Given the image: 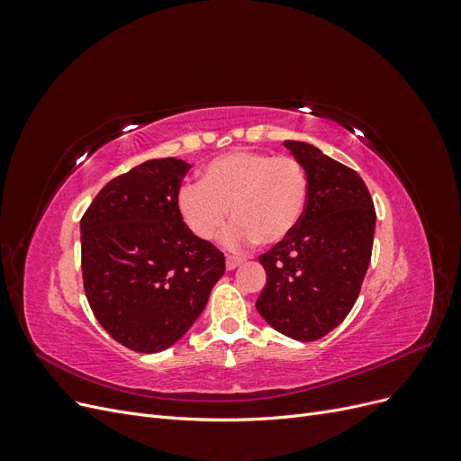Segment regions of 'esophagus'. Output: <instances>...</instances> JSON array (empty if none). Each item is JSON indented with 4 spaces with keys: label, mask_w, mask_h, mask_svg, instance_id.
<instances>
[{
    "label": "esophagus",
    "mask_w": 461,
    "mask_h": 461,
    "mask_svg": "<svg viewBox=\"0 0 461 461\" xmlns=\"http://www.w3.org/2000/svg\"><path fill=\"white\" fill-rule=\"evenodd\" d=\"M244 261H246L244 256H232V254H229V256H227V269L232 271V269L239 267V265L244 263Z\"/></svg>",
    "instance_id": "obj_1"
}]
</instances>
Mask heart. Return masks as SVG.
Here are the masks:
<instances>
[{"instance_id":"heart-1","label":"heart","mask_w":461,"mask_h":461,"mask_svg":"<svg viewBox=\"0 0 461 461\" xmlns=\"http://www.w3.org/2000/svg\"><path fill=\"white\" fill-rule=\"evenodd\" d=\"M310 178L290 156L239 149L209 161L200 185L176 192V212L200 240H213L230 217L229 246L258 240L263 246L285 242L298 229L308 207Z\"/></svg>"}]
</instances>
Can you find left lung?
<instances>
[{"label":"left lung","mask_w":461,"mask_h":461,"mask_svg":"<svg viewBox=\"0 0 461 461\" xmlns=\"http://www.w3.org/2000/svg\"><path fill=\"white\" fill-rule=\"evenodd\" d=\"M310 178L298 229L259 256L267 283L256 308L286 337L312 342L350 313L367 273L375 205L361 176L312 144L285 140Z\"/></svg>","instance_id":"left-lung-1"}]
</instances>
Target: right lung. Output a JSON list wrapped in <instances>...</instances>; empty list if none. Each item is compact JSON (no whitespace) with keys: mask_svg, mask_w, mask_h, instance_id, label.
Instances as JSON below:
<instances>
[{"mask_svg":"<svg viewBox=\"0 0 461 461\" xmlns=\"http://www.w3.org/2000/svg\"><path fill=\"white\" fill-rule=\"evenodd\" d=\"M190 165L176 158L132 167L97 192L80 219L82 281L100 325L122 346H173L203 312L225 256L176 212Z\"/></svg>","mask_w":461,"mask_h":461,"instance_id":"right-lung-1","label":"right lung"}]
</instances>
